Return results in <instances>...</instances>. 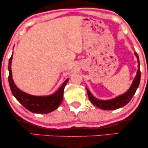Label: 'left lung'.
<instances>
[{"mask_svg":"<svg viewBox=\"0 0 148 148\" xmlns=\"http://www.w3.org/2000/svg\"><path fill=\"white\" fill-rule=\"evenodd\" d=\"M135 56L137 58V60H138V70H137L136 75L135 78H134L133 82H132V86L129 88V90L126 92L124 94L119 95L115 98H113L111 99L108 100H101L97 99L94 96L92 95V93L90 92L88 88L87 92L88 95V98H89L90 101H91L92 104L96 106L98 108H101L102 110H115L118 108H121L130 101L132 98L135 94L137 88H138L139 84H140V61H139L138 56L137 55L136 53H134Z\"/></svg>","mask_w":148,"mask_h":148,"instance_id":"1","label":"left lung"}]
</instances>
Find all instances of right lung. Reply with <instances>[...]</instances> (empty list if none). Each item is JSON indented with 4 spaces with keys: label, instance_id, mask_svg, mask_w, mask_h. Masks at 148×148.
Masks as SVG:
<instances>
[{
    "label": "right lung",
    "instance_id": "1",
    "mask_svg": "<svg viewBox=\"0 0 148 148\" xmlns=\"http://www.w3.org/2000/svg\"><path fill=\"white\" fill-rule=\"evenodd\" d=\"M13 53L9 60V84L12 93L14 97L25 107L26 109L32 113H49L57 109L58 107L62 103L63 99L64 89L66 84L68 82L69 79H67L62 86L58 88V90L53 94L48 96H34L28 93L23 92L18 88L14 84L12 75L11 64L12 60Z\"/></svg>",
    "mask_w": 148,
    "mask_h": 148
}]
</instances>
